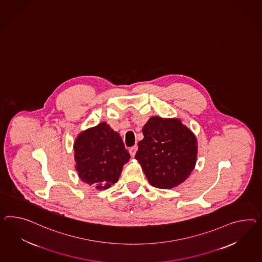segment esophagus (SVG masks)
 <instances>
[{
    "label": "esophagus",
    "instance_id": "esophagus-1",
    "mask_svg": "<svg viewBox=\"0 0 262 262\" xmlns=\"http://www.w3.org/2000/svg\"><path fill=\"white\" fill-rule=\"evenodd\" d=\"M137 150H138V146H137V145L132 146V147L129 149V153H130V155H131V157H135V155H136Z\"/></svg>",
    "mask_w": 262,
    "mask_h": 262
}]
</instances>
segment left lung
<instances>
[{
    "instance_id": "1",
    "label": "left lung",
    "mask_w": 262,
    "mask_h": 262,
    "mask_svg": "<svg viewBox=\"0 0 262 262\" xmlns=\"http://www.w3.org/2000/svg\"><path fill=\"white\" fill-rule=\"evenodd\" d=\"M136 159L155 187L170 189L185 181L196 161L194 135L176 119L152 117L142 128Z\"/></svg>"
}]
</instances>
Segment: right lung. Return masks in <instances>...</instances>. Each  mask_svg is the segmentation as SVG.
Masks as SVG:
<instances>
[{"instance_id": "1", "label": "right lung", "mask_w": 262, "mask_h": 262, "mask_svg": "<svg viewBox=\"0 0 262 262\" xmlns=\"http://www.w3.org/2000/svg\"><path fill=\"white\" fill-rule=\"evenodd\" d=\"M74 152L81 181L100 190L118 181L123 164L130 159L120 135L105 122L79 135Z\"/></svg>"}]
</instances>
